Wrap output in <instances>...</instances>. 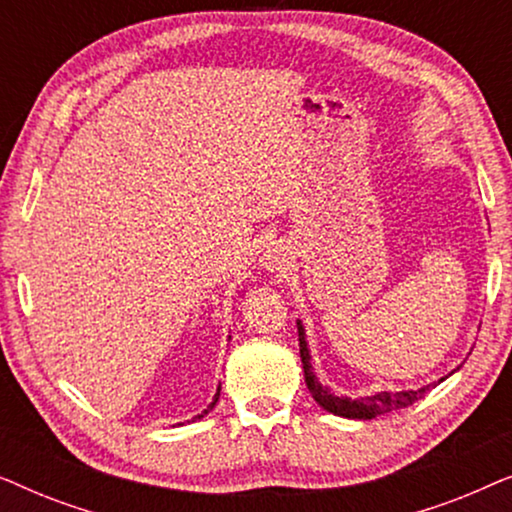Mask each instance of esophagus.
Instances as JSON below:
<instances>
[{"instance_id":"34e87169","label":"esophagus","mask_w":512,"mask_h":512,"mask_svg":"<svg viewBox=\"0 0 512 512\" xmlns=\"http://www.w3.org/2000/svg\"><path fill=\"white\" fill-rule=\"evenodd\" d=\"M261 263L268 272H275V275H284V272L291 270L293 254H291V249L286 247V244L277 242V244H270V247L263 251Z\"/></svg>"}]
</instances>
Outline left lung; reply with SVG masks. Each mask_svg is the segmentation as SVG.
I'll list each match as a JSON object with an SVG mask.
<instances>
[{
	"label": "left lung",
	"mask_w": 512,
	"mask_h": 512,
	"mask_svg": "<svg viewBox=\"0 0 512 512\" xmlns=\"http://www.w3.org/2000/svg\"><path fill=\"white\" fill-rule=\"evenodd\" d=\"M298 342H300V361H303V370H305V384L310 389V394L314 401H317L321 408L333 412L338 417H347V419H373L380 415H387V412L408 408V405L417 403L419 398L426 396V391L436 387V384H426L422 389H410V391H382V394L375 396H366V398H347V396H335L328 387H321L317 375L312 373V356L310 349H307L305 342V328L298 321ZM443 382V380H440Z\"/></svg>",
	"instance_id": "1"
}]
</instances>
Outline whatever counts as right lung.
I'll use <instances>...</instances> for the list:
<instances>
[{
  "instance_id": "right-lung-1",
  "label": "right lung",
  "mask_w": 512,
  "mask_h": 512,
  "mask_svg": "<svg viewBox=\"0 0 512 512\" xmlns=\"http://www.w3.org/2000/svg\"><path fill=\"white\" fill-rule=\"evenodd\" d=\"M219 394H221V389H219V391H216V394H214V401L207 405V410H202V415H198V417H193V419H200V417H205V415H207V412L214 408V405H216V401H219Z\"/></svg>"
}]
</instances>
